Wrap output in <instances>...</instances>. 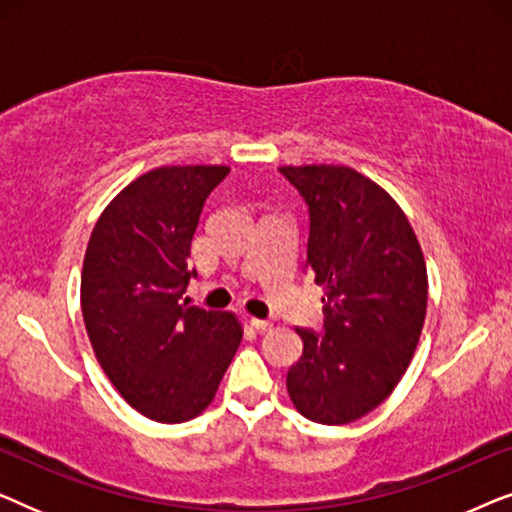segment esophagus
Instances as JSON below:
<instances>
[{
	"label": "esophagus",
	"mask_w": 512,
	"mask_h": 512,
	"mask_svg": "<svg viewBox=\"0 0 512 512\" xmlns=\"http://www.w3.org/2000/svg\"><path fill=\"white\" fill-rule=\"evenodd\" d=\"M249 324H251V326H254V328H256V331H261V333H265V331H270V328H272V324H270V321H268V319H256V317H254V319H251V321H249Z\"/></svg>",
	"instance_id": "1"
}]
</instances>
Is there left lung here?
Listing matches in <instances>:
<instances>
[{"label":"left lung","mask_w":512,"mask_h":512,"mask_svg":"<svg viewBox=\"0 0 512 512\" xmlns=\"http://www.w3.org/2000/svg\"><path fill=\"white\" fill-rule=\"evenodd\" d=\"M310 214L305 268L321 286V331L296 328L286 373L298 412L319 424L368 415L401 380L426 317V265L403 209L352 167H279Z\"/></svg>","instance_id":"1"}]
</instances>
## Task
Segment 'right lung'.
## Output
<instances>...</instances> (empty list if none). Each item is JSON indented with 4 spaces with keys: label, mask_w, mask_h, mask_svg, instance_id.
Here are the masks:
<instances>
[{
    "label": "right lung",
    "mask_w": 512,
    "mask_h": 512,
    "mask_svg": "<svg viewBox=\"0 0 512 512\" xmlns=\"http://www.w3.org/2000/svg\"><path fill=\"white\" fill-rule=\"evenodd\" d=\"M226 165L158 167L125 186L97 219L81 272L90 345L111 384L163 424L198 417L240 347L230 312L184 300L191 240Z\"/></svg>",
    "instance_id": "obj_1"
}]
</instances>
